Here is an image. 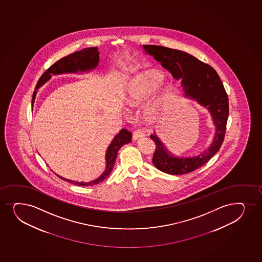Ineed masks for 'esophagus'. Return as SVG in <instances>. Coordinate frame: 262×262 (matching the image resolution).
I'll return each mask as SVG.
<instances>
[{
    "label": "esophagus",
    "mask_w": 262,
    "mask_h": 262,
    "mask_svg": "<svg viewBox=\"0 0 262 262\" xmlns=\"http://www.w3.org/2000/svg\"><path fill=\"white\" fill-rule=\"evenodd\" d=\"M142 137H144V134L141 130H136V131H134L133 133V139L135 140V141H137L139 139L142 138Z\"/></svg>",
    "instance_id": "esophagus-1"
}]
</instances>
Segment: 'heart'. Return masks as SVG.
Returning a JSON list of instances; mask_svg holds the SVG:
<instances>
[{"label":"heart","mask_w":262,"mask_h":262,"mask_svg":"<svg viewBox=\"0 0 262 262\" xmlns=\"http://www.w3.org/2000/svg\"><path fill=\"white\" fill-rule=\"evenodd\" d=\"M163 75L159 72H146L132 79L127 86V92L124 97V102L128 106H136L143 102L153 94L161 81ZM166 103L165 95H161L154 99L145 110V116L148 120H155L159 117Z\"/></svg>","instance_id":"heart-1"}]
</instances>
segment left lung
Returning a JSON list of instances; mask_svg holds the SVG:
<instances>
[{
    "mask_svg": "<svg viewBox=\"0 0 262 262\" xmlns=\"http://www.w3.org/2000/svg\"><path fill=\"white\" fill-rule=\"evenodd\" d=\"M145 51L159 61L176 79H182L184 96L195 99L207 107L216 125V133L211 146L195 157H174L169 153L157 135L150 138L156 144L154 165L169 174H184L200 168L220 150L226 136L229 102L222 81L216 71L192 55L160 46H143Z\"/></svg>",
    "mask_w": 262,
    "mask_h": 262,
    "instance_id": "left-lung-1",
    "label": "left lung"
}]
</instances>
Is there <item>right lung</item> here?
Returning <instances> with one entry per match:
<instances>
[{"label":"right lung","instance_id":"add662e5","mask_svg":"<svg viewBox=\"0 0 262 262\" xmlns=\"http://www.w3.org/2000/svg\"><path fill=\"white\" fill-rule=\"evenodd\" d=\"M99 51L97 47H89L84 48L81 51H76L74 53L70 54L67 57L61 58L60 60L57 61L53 63L50 68L43 72L39 80L36 84V90L39 88L42 84H45L47 80L51 78V74H62V73H72V72H85L91 69L96 68L99 63ZM36 92L35 91L32 97V103H34ZM132 134L128 130L121 129L117 136H115L111 144L109 145L105 154V160H106V168L102 174L97 178L95 180L91 182H75V181L69 180L67 178H62L57 176L62 180L67 181L73 184L80 185V186H89L94 184H99L100 182L105 180V178L111 174L112 169L115 165V160L117 157L118 151L120 150V147L126 143H129L132 141Z\"/></svg>","mask_w":262,"mask_h":262}]
</instances>
